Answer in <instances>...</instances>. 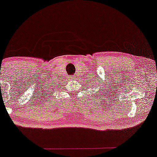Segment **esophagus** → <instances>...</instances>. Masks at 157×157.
<instances>
[{"mask_svg":"<svg viewBox=\"0 0 157 157\" xmlns=\"http://www.w3.org/2000/svg\"><path fill=\"white\" fill-rule=\"evenodd\" d=\"M70 77H71V80H73V81H75V80H77V77L75 76H70Z\"/></svg>","mask_w":157,"mask_h":157,"instance_id":"34e87169","label":"esophagus"}]
</instances>
